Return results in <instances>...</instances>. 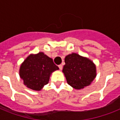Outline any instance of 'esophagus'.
<instances>
[{
  "mask_svg": "<svg viewBox=\"0 0 120 120\" xmlns=\"http://www.w3.org/2000/svg\"><path fill=\"white\" fill-rule=\"evenodd\" d=\"M58 68H59V69L61 70H62V68H63V66L62 65H58Z\"/></svg>",
  "mask_w": 120,
  "mask_h": 120,
  "instance_id": "esophagus-1",
  "label": "esophagus"
}]
</instances>
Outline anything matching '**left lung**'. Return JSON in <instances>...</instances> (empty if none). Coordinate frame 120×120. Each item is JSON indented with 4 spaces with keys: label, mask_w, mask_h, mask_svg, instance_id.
<instances>
[{
    "label": "left lung",
    "mask_w": 120,
    "mask_h": 120,
    "mask_svg": "<svg viewBox=\"0 0 120 120\" xmlns=\"http://www.w3.org/2000/svg\"><path fill=\"white\" fill-rule=\"evenodd\" d=\"M62 71L68 84L79 90L90 85L97 76L96 66L89 58L72 53L65 58Z\"/></svg>",
    "instance_id": "left-lung-1"
}]
</instances>
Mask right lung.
Returning a JSON list of instances; mask_svg holds the SVG:
<instances>
[{
  "mask_svg": "<svg viewBox=\"0 0 120 120\" xmlns=\"http://www.w3.org/2000/svg\"><path fill=\"white\" fill-rule=\"evenodd\" d=\"M58 69L52 58L39 52L27 56L20 65L19 75L27 88L40 91L49 83L51 73Z\"/></svg>",
  "mask_w": 120,
  "mask_h": 120,
  "instance_id": "right-lung-1",
  "label": "right lung"
}]
</instances>
